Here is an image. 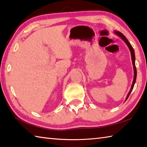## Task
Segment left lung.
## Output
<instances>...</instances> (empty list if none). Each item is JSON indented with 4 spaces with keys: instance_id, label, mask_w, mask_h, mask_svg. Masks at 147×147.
<instances>
[{
    "instance_id": "left-lung-1",
    "label": "left lung",
    "mask_w": 147,
    "mask_h": 147,
    "mask_svg": "<svg viewBox=\"0 0 147 147\" xmlns=\"http://www.w3.org/2000/svg\"><path fill=\"white\" fill-rule=\"evenodd\" d=\"M114 33L116 34H117L118 36H119L120 38H121L123 40L126 44L127 45V46L129 47V50L130 51V53H131V57H132V65H133V67H134V80H133V82H132V86H131V89H130L129 92L128 93V94L127 96V98H126V100H127V98H129V95L130 93H131L132 90L133 89V88H134V84L136 83V76H137V71H136V65H135V53H134V50L133 49L132 46H131V44H130V42L128 41V40L126 38V37H125L123 34L121 32L118 31H114Z\"/></svg>"
}]
</instances>
